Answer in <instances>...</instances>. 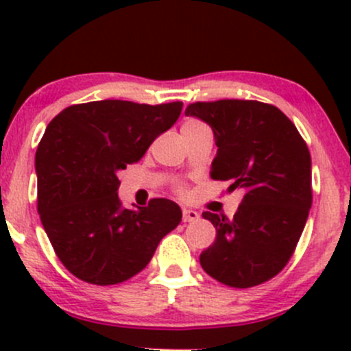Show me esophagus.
<instances>
[{
    "label": "esophagus",
    "instance_id": "obj_1",
    "mask_svg": "<svg viewBox=\"0 0 351 351\" xmlns=\"http://www.w3.org/2000/svg\"><path fill=\"white\" fill-rule=\"evenodd\" d=\"M200 219V214L192 208H183V222H195Z\"/></svg>",
    "mask_w": 351,
    "mask_h": 351
}]
</instances>
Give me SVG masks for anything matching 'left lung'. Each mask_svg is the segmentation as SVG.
<instances>
[{
  "mask_svg": "<svg viewBox=\"0 0 351 351\" xmlns=\"http://www.w3.org/2000/svg\"><path fill=\"white\" fill-rule=\"evenodd\" d=\"M185 115L214 132L212 180L244 193L232 221L202 214L217 231L202 251V268L229 287L263 284L285 267L306 226L313 204L309 149L289 117L261 101H197Z\"/></svg>",
  "mask_w": 351,
  "mask_h": 351,
  "instance_id": "left-lung-1",
  "label": "left lung"
}]
</instances>
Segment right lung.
<instances>
[{
    "label": "right lung",
    "mask_w": 351,
    "mask_h": 351,
    "mask_svg": "<svg viewBox=\"0 0 351 351\" xmlns=\"http://www.w3.org/2000/svg\"><path fill=\"white\" fill-rule=\"evenodd\" d=\"M182 101L71 105L51 120L35 154L38 214L62 265L81 280L113 285L139 274L159 241L182 222L168 198L127 208L119 173L171 129Z\"/></svg>",
    "instance_id": "obj_1"
}]
</instances>
